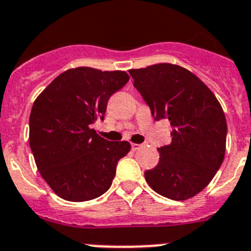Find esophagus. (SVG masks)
I'll return each instance as SVG.
<instances>
[{
	"mask_svg": "<svg viewBox=\"0 0 251 251\" xmlns=\"http://www.w3.org/2000/svg\"><path fill=\"white\" fill-rule=\"evenodd\" d=\"M130 147H132L133 151H138L139 148H142L141 144H137V143H132V144H130Z\"/></svg>",
	"mask_w": 251,
	"mask_h": 251,
	"instance_id": "1",
	"label": "esophagus"
}]
</instances>
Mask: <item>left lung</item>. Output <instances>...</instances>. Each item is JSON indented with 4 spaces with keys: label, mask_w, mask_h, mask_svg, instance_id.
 Here are the masks:
<instances>
[{
    "label": "left lung",
    "mask_w": 251,
    "mask_h": 251,
    "mask_svg": "<svg viewBox=\"0 0 251 251\" xmlns=\"http://www.w3.org/2000/svg\"><path fill=\"white\" fill-rule=\"evenodd\" d=\"M155 121L167 118L172 142L158 148L159 162L146 171L158 194L187 201L214 178L224 160L226 119L214 93L194 73L172 63L129 70Z\"/></svg>",
    "instance_id": "obj_1"
}]
</instances>
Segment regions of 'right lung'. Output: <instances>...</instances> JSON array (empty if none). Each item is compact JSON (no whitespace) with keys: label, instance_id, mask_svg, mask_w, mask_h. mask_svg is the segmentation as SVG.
<instances>
[{"label":"right lung","instance_id":"right-lung-1","mask_svg":"<svg viewBox=\"0 0 251 251\" xmlns=\"http://www.w3.org/2000/svg\"><path fill=\"white\" fill-rule=\"evenodd\" d=\"M124 71L67 70L36 98L29 116V147L50 188L68 201L100 197L112 185L128 142H109L92 129L110 96L126 86Z\"/></svg>","mask_w":251,"mask_h":251}]
</instances>
